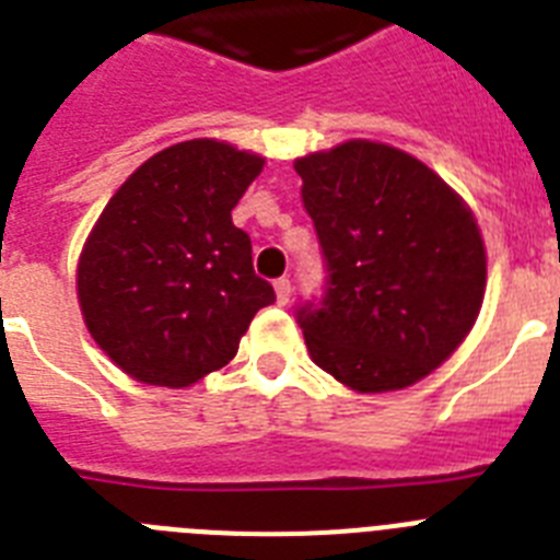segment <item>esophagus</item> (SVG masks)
I'll use <instances>...</instances> for the list:
<instances>
[{
	"mask_svg": "<svg viewBox=\"0 0 560 560\" xmlns=\"http://www.w3.org/2000/svg\"><path fill=\"white\" fill-rule=\"evenodd\" d=\"M275 294H277V303L285 305L291 298V280L289 277H280V280H275Z\"/></svg>",
	"mask_w": 560,
	"mask_h": 560,
	"instance_id": "obj_1",
	"label": "esophagus"
}]
</instances>
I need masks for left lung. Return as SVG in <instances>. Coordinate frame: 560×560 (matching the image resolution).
I'll return each mask as SVG.
<instances>
[{"mask_svg": "<svg viewBox=\"0 0 560 560\" xmlns=\"http://www.w3.org/2000/svg\"><path fill=\"white\" fill-rule=\"evenodd\" d=\"M326 294L298 305L312 360L360 394L408 388L470 334L487 285L467 203L408 152L346 141L298 158Z\"/></svg>", "mask_w": 560, "mask_h": 560, "instance_id": "1", "label": "left lung"}]
</instances>
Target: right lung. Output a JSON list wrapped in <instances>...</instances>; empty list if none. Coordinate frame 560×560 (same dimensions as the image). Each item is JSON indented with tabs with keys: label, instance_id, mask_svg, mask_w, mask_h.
Returning a JSON list of instances; mask_svg holds the SVG:
<instances>
[{
	"label": "right lung",
	"instance_id": "obj_1",
	"mask_svg": "<svg viewBox=\"0 0 560 560\" xmlns=\"http://www.w3.org/2000/svg\"><path fill=\"white\" fill-rule=\"evenodd\" d=\"M266 158L214 138L166 147L124 180L81 248L88 331L132 380L189 388L226 365L275 289L232 209Z\"/></svg>",
	"mask_w": 560,
	"mask_h": 560
}]
</instances>
